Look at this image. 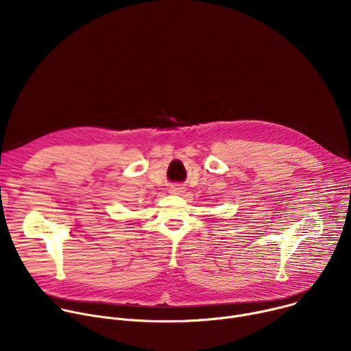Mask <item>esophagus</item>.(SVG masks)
<instances>
[{
  "label": "esophagus",
  "instance_id": "34e87169",
  "mask_svg": "<svg viewBox=\"0 0 351 351\" xmlns=\"http://www.w3.org/2000/svg\"><path fill=\"white\" fill-rule=\"evenodd\" d=\"M186 191V187L182 184H173L169 187V193L172 194H183Z\"/></svg>",
  "mask_w": 351,
  "mask_h": 351
}]
</instances>
